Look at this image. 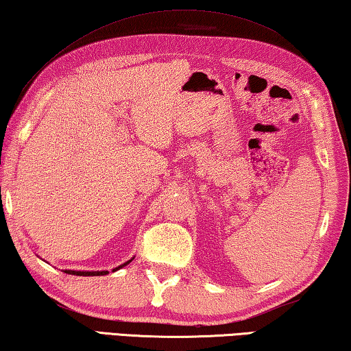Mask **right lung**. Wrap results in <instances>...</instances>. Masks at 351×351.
Segmentation results:
<instances>
[{"label":"right lung","instance_id":"right-lung-1","mask_svg":"<svg viewBox=\"0 0 351 351\" xmlns=\"http://www.w3.org/2000/svg\"><path fill=\"white\" fill-rule=\"evenodd\" d=\"M130 261H127L125 264L117 267V269H113L112 271H117L118 269H121V267H124V265L129 264ZM64 273H69V275H76V276H103V275H107V273H109V271H75V270H64Z\"/></svg>","mask_w":351,"mask_h":351}]
</instances>
